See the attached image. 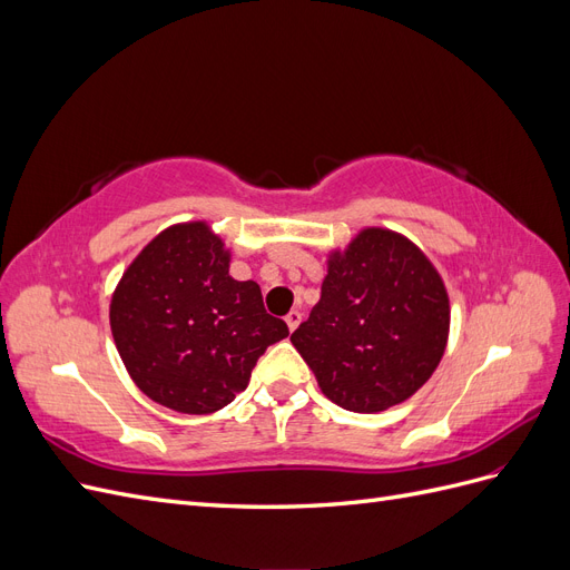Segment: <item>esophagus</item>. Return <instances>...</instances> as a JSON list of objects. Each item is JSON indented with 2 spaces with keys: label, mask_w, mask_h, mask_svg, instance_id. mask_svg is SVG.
<instances>
[{
  "label": "esophagus",
  "mask_w": 570,
  "mask_h": 570,
  "mask_svg": "<svg viewBox=\"0 0 570 570\" xmlns=\"http://www.w3.org/2000/svg\"><path fill=\"white\" fill-rule=\"evenodd\" d=\"M299 321H302V314L297 312V308H292V312L285 316V323H287V327L289 331H297V325H299Z\"/></svg>",
  "instance_id": "34e87169"
}]
</instances>
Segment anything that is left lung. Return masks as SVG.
I'll return each instance as SVG.
<instances>
[{
  "mask_svg": "<svg viewBox=\"0 0 570 570\" xmlns=\"http://www.w3.org/2000/svg\"><path fill=\"white\" fill-rule=\"evenodd\" d=\"M450 335V297L428 256L400 233L361 230L327 258L321 299L292 333L321 392L377 413L421 390Z\"/></svg>",
  "mask_w": 570,
  "mask_h": 570,
  "instance_id": "obj_1",
  "label": "left lung"
}]
</instances>
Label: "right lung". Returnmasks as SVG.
<instances>
[{"label": "right lung", "instance_id": "add662e5", "mask_svg": "<svg viewBox=\"0 0 570 570\" xmlns=\"http://www.w3.org/2000/svg\"><path fill=\"white\" fill-rule=\"evenodd\" d=\"M230 252L204 220L178 223L135 256L111 297L116 350L149 400L214 413L252 377L258 356L289 335L266 314L262 287L230 278Z\"/></svg>", "mask_w": 570, "mask_h": 570}]
</instances>
